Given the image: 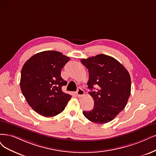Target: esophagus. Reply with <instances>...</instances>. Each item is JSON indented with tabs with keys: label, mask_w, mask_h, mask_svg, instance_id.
I'll list each match as a JSON object with an SVG mask.
<instances>
[{
	"label": "esophagus",
	"mask_w": 156,
	"mask_h": 156,
	"mask_svg": "<svg viewBox=\"0 0 156 156\" xmlns=\"http://www.w3.org/2000/svg\"><path fill=\"white\" fill-rule=\"evenodd\" d=\"M84 94H85L84 90L81 88H79L76 92V94L78 97H82L84 95Z\"/></svg>",
	"instance_id": "esophagus-1"
}]
</instances>
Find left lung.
<instances>
[{
  "label": "left lung",
  "instance_id": "1",
  "mask_svg": "<svg viewBox=\"0 0 156 156\" xmlns=\"http://www.w3.org/2000/svg\"><path fill=\"white\" fill-rule=\"evenodd\" d=\"M89 71L88 88L94 108L83 111L85 117L96 123L111 122L125 108L130 94L131 80L125 67L113 57L105 55L81 60ZM98 89L91 90L94 85Z\"/></svg>",
  "mask_w": 156,
  "mask_h": 156
}]
</instances>
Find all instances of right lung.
Segmentation results:
<instances>
[{
	"instance_id": "right-lung-1",
	"label": "right lung",
	"mask_w": 156,
	"mask_h": 156,
	"mask_svg": "<svg viewBox=\"0 0 156 156\" xmlns=\"http://www.w3.org/2000/svg\"><path fill=\"white\" fill-rule=\"evenodd\" d=\"M70 58L56 51H45L31 56L21 71L20 86L28 104L41 116L53 117L61 113L71 95L62 87L67 82L61 70Z\"/></svg>"
}]
</instances>
